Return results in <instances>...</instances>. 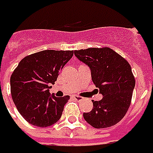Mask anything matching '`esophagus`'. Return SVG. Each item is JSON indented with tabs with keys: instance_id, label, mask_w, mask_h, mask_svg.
Here are the masks:
<instances>
[{
	"instance_id": "esophagus-1",
	"label": "esophagus",
	"mask_w": 153,
	"mask_h": 153,
	"mask_svg": "<svg viewBox=\"0 0 153 153\" xmlns=\"http://www.w3.org/2000/svg\"><path fill=\"white\" fill-rule=\"evenodd\" d=\"M74 99H75V100H81V99H83V98L79 96V95H74Z\"/></svg>"
}]
</instances>
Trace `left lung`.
<instances>
[{
    "label": "left lung",
    "instance_id": "1",
    "mask_svg": "<svg viewBox=\"0 0 153 153\" xmlns=\"http://www.w3.org/2000/svg\"><path fill=\"white\" fill-rule=\"evenodd\" d=\"M74 54L91 69L92 80L102 99L94 101L84 118L95 128H104L121 121L132 101L135 78L123 57L108 47L74 51Z\"/></svg>",
    "mask_w": 153,
    "mask_h": 153
}]
</instances>
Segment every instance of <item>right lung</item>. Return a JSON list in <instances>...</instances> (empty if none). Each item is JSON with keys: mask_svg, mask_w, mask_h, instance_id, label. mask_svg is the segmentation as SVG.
Segmentation results:
<instances>
[{"mask_svg": "<svg viewBox=\"0 0 153 153\" xmlns=\"http://www.w3.org/2000/svg\"><path fill=\"white\" fill-rule=\"evenodd\" d=\"M73 51L47 50L22 59L10 76V93L17 110L29 123L51 126L61 117L69 95H51L49 88L72 58Z\"/></svg>", "mask_w": 153, "mask_h": 153, "instance_id": "1", "label": "right lung"}]
</instances>
